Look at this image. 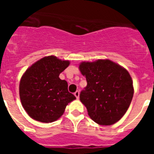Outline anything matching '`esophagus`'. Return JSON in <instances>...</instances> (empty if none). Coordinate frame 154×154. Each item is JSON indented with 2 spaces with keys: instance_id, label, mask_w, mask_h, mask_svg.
<instances>
[{
  "instance_id": "34e87169",
  "label": "esophagus",
  "mask_w": 154,
  "mask_h": 154,
  "mask_svg": "<svg viewBox=\"0 0 154 154\" xmlns=\"http://www.w3.org/2000/svg\"><path fill=\"white\" fill-rule=\"evenodd\" d=\"M74 95L77 99H79V91H76V92L74 93Z\"/></svg>"
}]
</instances>
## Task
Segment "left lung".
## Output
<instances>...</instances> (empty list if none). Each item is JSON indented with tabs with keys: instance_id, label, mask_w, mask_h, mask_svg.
Returning a JSON list of instances; mask_svg holds the SVG:
<instances>
[{
	"instance_id": "obj_1",
	"label": "left lung",
	"mask_w": 154,
	"mask_h": 154,
	"mask_svg": "<svg viewBox=\"0 0 154 154\" xmlns=\"http://www.w3.org/2000/svg\"><path fill=\"white\" fill-rule=\"evenodd\" d=\"M81 73L87 85L80 92V101L91 119L99 125H112L123 117L133 96V80L124 68L112 61L82 62Z\"/></svg>"
}]
</instances>
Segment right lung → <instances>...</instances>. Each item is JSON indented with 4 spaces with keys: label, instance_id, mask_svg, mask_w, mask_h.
<instances>
[{
    "label": "right lung",
    "instance_id": "right-lung-1",
    "mask_svg": "<svg viewBox=\"0 0 154 154\" xmlns=\"http://www.w3.org/2000/svg\"><path fill=\"white\" fill-rule=\"evenodd\" d=\"M69 65L55 56H47L31 65L21 77L19 93L21 104L32 119L51 123L62 116L75 96L68 91V83L59 74Z\"/></svg>",
    "mask_w": 154,
    "mask_h": 154
}]
</instances>
